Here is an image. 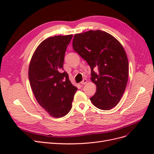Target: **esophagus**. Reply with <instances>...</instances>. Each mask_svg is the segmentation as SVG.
I'll return each mask as SVG.
<instances>
[{"mask_svg":"<svg viewBox=\"0 0 154 154\" xmlns=\"http://www.w3.org/2000/svg\"><path fill=\"white\" fill-rule=\"evenodd\" d=\"M87 83V80L86 78H84V79H83V80L81 82V84L85 85V84H86Z\"/></svg>","mask_w":154,"mask_h":154,"instance_id":"34e87169","label":"esophagus"}]
</instances>
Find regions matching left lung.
I'll use <instances>...</instances> for the list:
<instances>
[{
	"label": "left lung",
	"instance_id": "left-lung-1",
	"mask_svg": "<svg viewBox=\"0 0 154 154\" xmlns=\"http://www.w3.org/2000/svg\"><path fill=\"white\" fill-rule=\"evenodd\" d=\"M72 48L91 67V80L96 85L90 98L92 104L101 110L112 109L119 102L128 82V62L122 45L108 32L90 30L74 35Z\"/></svg>",
	"mask_w": 154,
	"mask_h": 154
}]
</instances>
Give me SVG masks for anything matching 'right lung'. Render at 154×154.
Returning <instances> with one entry per match:
<instances>
[{"label": "right lung", "mask_w": 154, "mask_h": 154, "mask_svg": "<svg viewBox=\"0 0 154 154\" xmlns=\"http://www.w3.org/2000/svg\"><path fill=\"white\" fill-rule=\"evenodd\" d=\"M72 35L54 36L38 45L29 66L31 88L39 105L52 117L62 118L68 114L77 87L62 72L64 56Z\"/></svg>", "instance_id": "1"}]
</instances>
